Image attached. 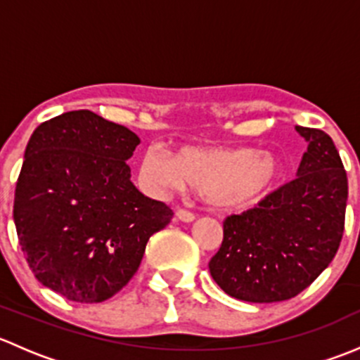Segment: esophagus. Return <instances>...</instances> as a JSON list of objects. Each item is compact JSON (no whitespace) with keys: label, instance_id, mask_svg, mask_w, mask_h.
<instances>
[{"label":"esophagus","instance_id":"1","mask_svg":"<svg viewBox=\"0 0 360 360\" xmlns=\"http://www.w3.org/2000/svg\"><path fill=\"white\" fill-rule=\"evenodd\" d=\"M176 217L179 221H183V223H191V221L195 219V214L190 212V210H186V209H177Z\"/></svg>","mask_w":360,"mask_h":360}]
</instances>
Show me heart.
<instances>
[{"mask_svg": "<svg viewBox=\"0 0 360 360\" xmlns=\"http://www.w3.org/2000/svg\"><path fill=\"white\" fill-rule=\"evenodd\" d=\"M278 162L270 153L249 148L183 146L172 157L148 148L141 157L139 176L153 190L193 188L209 205L242 210L274 188Z\"/></svg>", "mask_w": 360, "mask_h": 360, "instance_id": "heart-1", "label": "heart"}]
</instances>
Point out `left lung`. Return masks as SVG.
Wrapping results in <instances>:
<instances>
[{"label":"left lung","mask_w":360,"mask_h":360,"mask_svg":"<svg viewBox=\"0 0 360 360\" xmlns=\"http://www.w3.org/2000/svg\"><path fill=\"white\" fill-rule=\"evenodd\" d=\"M308 143L296 179L259 205L226 217L209 270L224 292L249 303L291 300L336 256L345 230L347 172L331 137L296 127Z\"/></svg>","instance_id":"left-lung-1"}]
</instances>
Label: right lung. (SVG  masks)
Wrapping results in <instances>:
<instances>
[{
    "label": "right lung",
    "mask_w": 360,
    "mask_h": 360,
    "mask_svg": "<svg viewBox=\"0 0 360 360\" xmlns=\"http://www.w3.org/2000/svg\"><path fill=\"white\" fill-rule=\"evenodd\" d=\"M141 143L89 110L43 122L24 153L13 200L17 237L45 288L76 303H101L134 277L172 209L130 181Z\"/></svg>",
    "instance_id": "obj_1"
}]
</instances>
